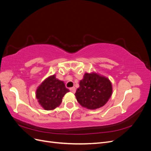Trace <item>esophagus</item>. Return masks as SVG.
Returning <instances> with one entry per match:
<instances>
[{
	"instance_id": "1",
	"label": "esophagus",
	"mask_w": 151,
	"mask_h": 151,
	"mask_svg": "<svg viewBox=\"0 0 151 151\" xmlns=\"http://www.w3.org/2000/svg\"><path fill=\"white\" fill-rule=\"evenodd\" d=\"M70 91H71L72 93H74L76 92V88H74V87H72V88H70Z\"/></svg>"
}]
</instances>
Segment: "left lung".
I'll list each match as a JSON object with an SVG mask.
<instances>
[{"instance_id": "left-lung-1", "label": "left lung", "mask_w": 151, "mask_h": 151, "mask_svg": "<svg viewBox=\"0 0 151 151\" xmlns=\"http://www.w3.org/2000/svg\"><path fill=\"white\" fill-rule=\"evenodd\" d=\"M79 86L75 94L76 99L82 106L90 109L104 106L112 94L110 81L95 73H86Z\"/></svg>"}]
</instances>
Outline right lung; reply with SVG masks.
Returning a JSON list of instances; mask_svg holds the SVG:
<instances>
[{
	"label": "right lung",
	"mask_w": 151,
	"mask_h": 151,
	"mask_svg": "<svg viewBox=\"0 0 151 151\" xmlns=\"http://www.w3.org/2000/svg\"><path fill=\"white\" fill-rule=\"evenodd\" d=\"M69 90L65 84L59 81L55 75L45 79L36 90V98L40 104L46 110H51L60 104L62 98Z\"/></svg>",
	"instance_id": "add662e5"
}]
</instances>
